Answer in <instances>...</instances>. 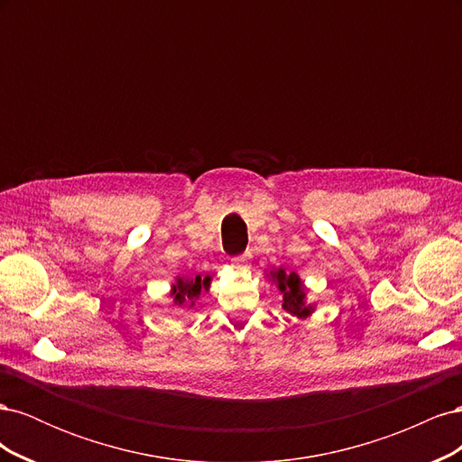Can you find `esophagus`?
Instances as JSON below:
<instances>
[{
  "label": "esophagus",
  "instance_id": "esophagus-1",
  "mask_svg": "<svg viewBox=\"0 0 462 462\" xmlns=\"http://www.w3.org/2000/svg\"><path fill=\"white\" fill-rule=\"evenodd\" d=\"M250 254H245V256H239V258H233L231 260V268L236 270V272H245L250 268V262H248Z\"/></svg>",
  "mask_w": 462,
  "mask_h": 462
}]
</instances>
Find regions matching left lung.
I'll return each mask as SVG.
<instances>
[{
    "label": "left lung",
    "mask_w": 462,
    "mask_h": 462,
    "mask_svg": "<svg viewBox=\"0 0 462 462\" xmlns=\"http://www.w3.org/2000/svg\"><path fill=\"white\" fill-rule=\"evenodd\" d=\"M265 277L275 285V289L282 292L283 297V310L289 312L291 316H295L299 319H306L312 316L316 306L309 302V289H306L304 282L297 272H287L285 268H277L270 270L265 273Z\"/></svg>",
    "instance_id": "1"
}]
</instances>
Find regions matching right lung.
I'll return each instance as SVG.
<instances>
[{"mask_svg":"<svg viewBox=\"0 0 462 462\" xmlns=\"http://www.w3.org/2000/svg\"><path fill=\"white\" fill-rule=\"evenodd\" d=\"M209 283H212V277L206 275H177L175 282L171 283V306H177V309H192L197 300L200 299L202 291H209Z\"/></svg>","mask_w":462,"mask_h":462,"instance_id":"1","label":"right lung"}]
</instances>
